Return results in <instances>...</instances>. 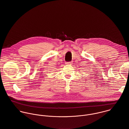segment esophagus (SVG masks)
<instances>
[{"mask_svg":"<svg viewBox=\"0 0 129 129\" xmlns=\"http://www.w3.org/2000/svg\"><path fill=\"white\" fill-rule=\"evenodd\" d=\"M70 63H71L70 62H66V63H65L66 65H70V64H71Z\"/></svg>","mask_w":129,"mask_h":129,"instance_id":"obj_1","label":"esophagus"}]
</instances>
